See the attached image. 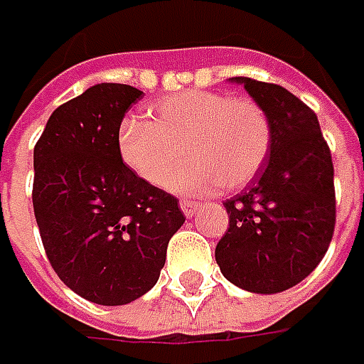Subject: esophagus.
Instances as JSON below:
<instances>
[{"mask_svg":"<svg viewBox=\"0 0 364 364\" xmlns=\"http://www.w3.org/2000/svg\"><path fill=\"white\" fill-rule=\"evenodd\" d=\"M180 208L186 217H194L196 210L200 208V203H194V200H180Z\"/></svg>","mask_w":364,"mask_h":364,"instance_id":"34e87169","label":"esophagus"}]
</instances>
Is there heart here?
<instances>
[{"mask_svg":"<svg viewBox=\"0 0 364 364\" xmlns=\"http://www.w3.org/2000/svg\"><path fill=\"white\" fill-rule=\"evenodd\" d=\"M193 161L176 176L183 147ZM272 147V121L253 99L186 91L149 107V121L125 117L117 132L123 164L144 182L176 192L237 190L257 174Z\"/></svg>","mask_w":364,"mask_h":364,"instance_id":"heart-1","label":"heart"}]
</instances>
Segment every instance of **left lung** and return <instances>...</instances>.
<instances>
[{"label": "left lung", "mask_w": 364, "mask_h": 364, "mask_svg": "<svg viewBox=\"0 0 364 364\" xmlns=\"http://www.w3.org/2000/svg\"><path fill=\"white\" fill-rule=\"evenodd\" d=\"M265 109L272 147L259 178L225 203L229 229L215 257L223 275L253 294L300 284L328 251L336 223L334 168L316 113L279 85L231 78Z\"/></svg>", "instance_id": "1"}]
</instances>
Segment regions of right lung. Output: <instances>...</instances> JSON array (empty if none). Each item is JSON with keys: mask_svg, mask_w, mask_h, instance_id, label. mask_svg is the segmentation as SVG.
<instances>
[{"mask_svg": "<svg viewBox=\"0 0 364 364\" xmlns=\"http://www.w3.org/2000/svg\"><path fill=\"white\" fill-rule=\"evenodd\" d=\"M144 92L101 82L66 101L34 147L32 203L50 265L80 298L123 306L156 286L184 213L123 164L117 132Z\"/></svg>", "mask_w": 364, "mask_h": 364, "instance_id": "add662e5", "label": "right lung"}]
</instances>
